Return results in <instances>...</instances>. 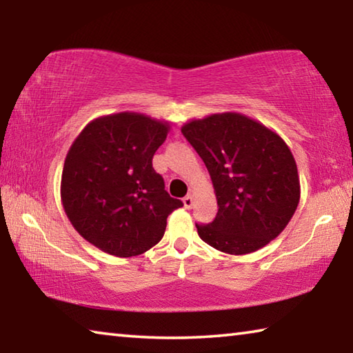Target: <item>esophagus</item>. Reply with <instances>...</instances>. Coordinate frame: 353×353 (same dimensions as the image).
I'll use <instances>...</instances> for the list:
<instances>
[{"instance_id": "34e87169", "label": "esophagus", "mask_w": 353, "mask_h": 353, "mask_svg": "<svg viewBox=\"0 0 353 353\" xmlns=\"http://www.w3.org/2000/svg\"><path fill=\"white\" fill-rule=\"evenodd\" d=\"M182 201H183L185 208H191V207H193V196H191V194L185 196V198H183Z\"/></svg>"}]
</instances>
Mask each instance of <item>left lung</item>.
Masks as SVG:
<instances>
[{
  "label": "left lung",
  "mask_w": 353,
  "mask_h": 353,
  "mask_svg": "<svg viewBox=\"0 0 353 353\" xmlns=\"http://www.w3.org/2000/svg\"><path fill=\"white\" fill-rule=\"evenodd\" d=\"M210 172L218 201L212 223L196 224L202 241L244 255L277 238L301 199L296 160L280 137L236 112L182 126Z\"/></svg>",
  "instance_id": "8db88e82"
}]
</instances>
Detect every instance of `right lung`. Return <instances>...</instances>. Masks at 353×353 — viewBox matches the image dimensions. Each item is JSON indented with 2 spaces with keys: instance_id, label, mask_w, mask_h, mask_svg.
<instances>
[{
  "instance_id": "add662e5",
  "label": "right lung",
  "mask_w": 353,
  "mask_h": 353,
  "mask_svg": "<svg viewBox=\"0 0 353 353\" xmlns=\"http://www.w3.org/2000/svg\"><path fill=\"white\" fill-rule=\"evenodd\" d=\"M168 130V123L121 112L93 119L71 145L62 204L79 235L103 252L123 259L146 252L162 240L168 214L183 205L152 168Z\"/></svg>"
}]
</instances>
